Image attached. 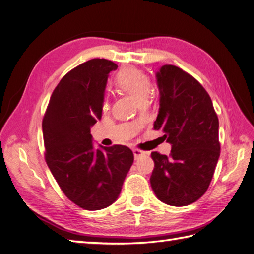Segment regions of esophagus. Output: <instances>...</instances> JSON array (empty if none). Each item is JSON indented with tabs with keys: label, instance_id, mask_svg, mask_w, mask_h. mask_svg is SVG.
<instances>
[{
	"label": "esophagus",
	"instance_id": "obj_1",
	"mask_svg": "<svg viewBox=\"0 0 254 254\" xmlns=\"http://www.w3.org/2000/svg\"><path fill=\"white\" fill-rule=\"evenodd\" d=\"M133 155H134V158H135V159H139L140 157H142V156L145 155V152H144L143 150H141V149L134 148V149H133Z\"/></svg>",
	"mask_w": 254,
	"mask_h": 254
}]
</instances>
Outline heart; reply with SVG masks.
Returning a JSON list of instances; mask_svg holds the SVG:
<instances>
[{"instance_id":"1","label":"heart","mask_w":254,"mask_h":254,"mask_svg":"<svg viewBox=\"0 0 254 254\" xmlns=\"http://www.w3.org/2000/svg\"><path fill=\"white\" fill-rule=\"evenodd\" d=\"M114 86L118 90L124 92L134 97L137 102H144L145 98L150 93L152 83L150 78L143 71L134 66H127L115 75ZM104 111L109 109L108 101H105L102 104Z\"/></svg>"}]
</instances>
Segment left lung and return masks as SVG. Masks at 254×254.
Returning a JSON list of instances; mask_svg holds the SVG:
<instances>
[{
  "mask_svg": "<svg viewBox=\"0 0 254 254\" xmlns=\"http://www.w3.org/2000/svg\"><path fill=\"white\" fill-rule=\"evenodd\" d=\"M160 109L153 129L172 144L170 156L151 152L150 186L161 201L184 206L197 201L212 181L220 155L218 118L205 89L182 68L157 73Z\"/></svg>",
  "mask_w": 254,
  "mask_h": 254,
  "instance_id": "left-lung-1",
  "label": "left lung"
}]
</instances>
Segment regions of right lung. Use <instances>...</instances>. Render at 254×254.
I'll list each match as a JSON object with an SVG mask.
<instances>
[{
    "instance_id": "obj_1",
    "label": "right lung",
    "mask_w": 254,
    "mask_h": 254,
    "mask_svg": "<svg viewBox=\"0 0 254 254\" xmlns=\"http://www.w3.org/2000/svg\"><path fill=\"white\" fill-rule=\"evenodd\" d=\"M113 61L94 58L67 72L54 89L42 120L44 157L64 194L89 211L117 200L133 153L124 145L94 149L90 127L102 119Z\"/></svg>"
}]
</instances>
